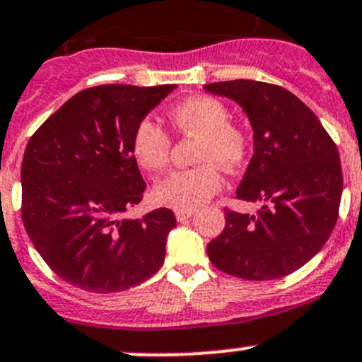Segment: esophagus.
Returning <instances> with one entry per match:
<instances>
[{
    "instance_id": "obj_1",
    "label": "esophagus",
    "mask_w": 362,
    "mask_h": 362,
    "mask_svg": "<svg viewBox=\"0 0 362 362\" xmlns=\"http://www.w3.org/2000/svg\"><path fill=\"white\" fill-rule=\"evenodd\" d=\"M194 215V210H177L175 211V217H177L178 222H184L187 218H191Z\"/></svg>"
}]
</instances>
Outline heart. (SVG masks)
Masks as SVG:
<instances>
[{
    "label": "heart",
    "mask_w": 362,
    "mask_h": 362,
    "mask_svg": "<svg viewBox=\"0 0 362 362\" xmlns=\"http://www.w3.org/2000/svg\"><path fill=\"white\" fill-rule=\"evenodd\" d=\"M170 120L180 134L199 136L196 160L203 164L160 178L154 187V199L163 206L192 210L222 189L224 180L217 164L228 170L242 166L249 152V138L245 131L228 122L226 105L210 96L180 101L171 108ZM131 152L141 170L156 173L170 160L171 140L156 120L145 117L134 127Z\"/></svg>",
    "instance_id": "obj_1"
}]
</instances>
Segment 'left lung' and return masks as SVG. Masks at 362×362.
<instances>
[{
    "mask_svg": "<svg viewBox=\"0 0 362 362\" xmlns=\"http://www.w3.org/2000/svg\"><path fill=\"white\" fill-rule=\"evenodd\" d=\"M203 89L236 101L249 117L254 156L236 198L261 203L255 215L226 210V228L208 243V257L245 280L291 275L322 249L337 224L343 191L337 145L284 87L229 80Z\"/></svg>",
    "mask_w": 362,
    "mask_h": 362,
    "instance_id": "obj_1",
    "label": "left lung"
}]
</instances>
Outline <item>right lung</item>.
<instances>
[{
    "instance_id": "add662e5",
    "label": "right lung",
    "mask_w": 362,
    "mask_h": 362,
    "mask_svg": "<svg viewBox=\"0 0 362 362\" xmlns=\"http://www.w3.org/2000/svg\"><path fill=\"white\" fill-rule=\"evenodd\" d=\"M177 86L112 83L80 90L49 117L25 147L23 222L57 276L89 293H120L163 266L168 208L122 217L144 198L131 152L141 119Z\"/></svg>"
}]
</instances>
